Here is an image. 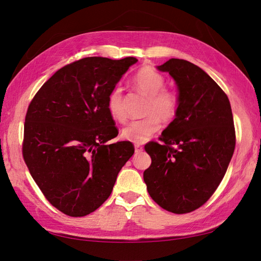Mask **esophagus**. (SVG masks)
I'll list each match as a JSON object with an SVG mask.
<instances>
[{
    "instance_id": "1",
    "label": "esophagus",
    "mask_w": 261,
    "mask_h": 261,
    "mask_svg": "<svg viewBox=\"0 0 261 261\" xmlns=\"http://www.w3.org/2000/svg\"><path fill=\"white\" fill-rule=\"evenodd\" d=\"M135 149H136V153H139V152H141L143 150L142 146H140V145H136Z\"/></svg>"
}]
</instances>
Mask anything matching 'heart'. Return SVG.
I'll return each instance as SVG.
<instances>
[{
	"label": "heart",
	"instance_id": "obj_1",
	"mask_svg": "<svg viewBox=\"0 0 261 261\" xmlns=\"http://www.w3.org/2000/svg\"><path fill=\"white\" fill-rule=\"evenodd\" d=\"M136 88L148 96L141 120L130 122L123 130L122 138L126 141L143 143L159 130L160 120L166 123L173 121L178 114L180 98L178 93L165 87V77L150 67H143L134 79ZM108 110L110 115L118 122H124L126 114L124 111L123 91L120 86L112 88L108 96Z\"/></svg>",
	"mask_w": 261,
	"mask_h": 261
}]
</instances>
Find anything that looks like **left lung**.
Wrapping results in <instances>:
<instances>
[{"instance_id":"left-lung-1","label":"left lung","mask_w":261,"mask_h":261,"mask_svg":"<svg viewBox=\"0 0 261 261\" xmlns=\"http://www.w3.org/2000/svg\"><path fill=\"white\" fill-rule=\"evenodd\" d=\"M178 86L180 107L174 121L145 150L151 157L143 171L149 195L160 207L185 214L213 195L236 148L230 101L211 77L184 59L158 66Z\"/></svg>"}]
</instances>
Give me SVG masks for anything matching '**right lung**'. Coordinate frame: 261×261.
Wrapping results in <instances>:
<instances>
[{
    "instance_id": "obj_1",
    "label": "right lung",
    "mask_w": 261,
    "mask_h": 261,
    "mask_svg": "<svg viewBox=\"0 0 261 261\" xmlns=\"http://www.w3.org/2000/svg\"><path fill=\"white\" fill-rule=\"evenodd\" d=\"M137 62L76 60L57 70L28 107L22 156L43 196L66 215L85 216L101 206L135 152L129 141L107 143L119 134L108 96Z\"/></svg>"
}]
</instances>
